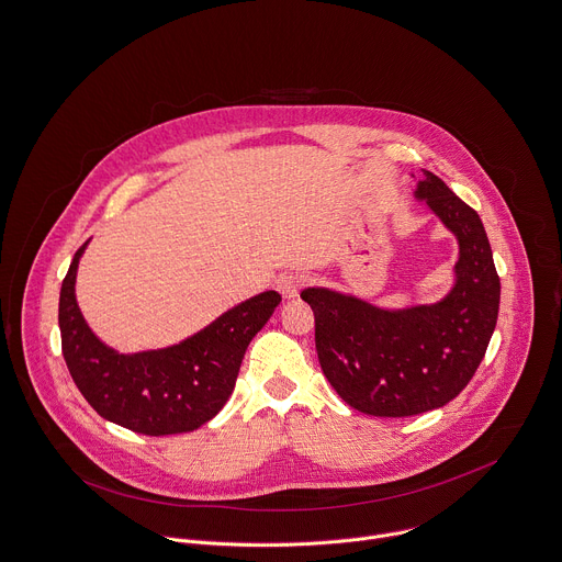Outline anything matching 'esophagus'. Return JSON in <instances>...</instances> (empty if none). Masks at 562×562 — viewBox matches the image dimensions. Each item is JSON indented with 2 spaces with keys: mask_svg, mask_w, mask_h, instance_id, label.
Instances as JSON below:
<instances>
[{
  "mask_svg": "<svg viewBox=\"0 0 562 562\" xmlns=\"http://www.w3.org/2000/svg\"><path fill=\"white\" fill-rule=\"evenodd\" d=\"M303 277L301 274H283L279 281H277V290L281 292L283 299H296L301 288H303Z\"/></svg>",
  "mask_w": 562,
  "mask_h": 562,
  "instance_id": "1",
  "label": "esophagus"
}]
</instances>
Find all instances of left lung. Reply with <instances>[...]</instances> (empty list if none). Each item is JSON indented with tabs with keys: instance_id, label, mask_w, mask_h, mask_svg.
Wrapping results in <instances>:
<instances>
[{
	"instance_id": "1",
	"label": "left lung",
	"mask_w": 562,
	"mask_h": 562,
	"mask_svg": "<svg viewBox=\"0 0 562 562\" xmlns=\"http://www.w3.org/2000/svg\"><path fill=\"white\" fill-rule=\"evenodd\" d=\"M415 199L458 238L451 290L435 303L382 307L330 288H305L315 344L339 397L375 417H408L449 404L471 382L501 307V279L484 225L442 178L424 171Z\"/></svg>"
}]
</instances>
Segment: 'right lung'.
<instances>
[{"label": "right lung", "instance_id": "obj_1", "mask_svg": "<svg viewBox=\"0 0 562 562\" xmlns=\"http://www.w3.org/2000/svg\"><path fill=\"white\" fill-rule=\"evenodd\" d=\"M87 245L76 252L59 290L61 355L76 386L98 415L134 432L158 438L196 430L229 400L243 355L281 294L268 290L247 299L173 346L120 352L89 328L76 299Z\"/></svg>", "mask_w": 562, "mask_h": 562}]
</instances>
